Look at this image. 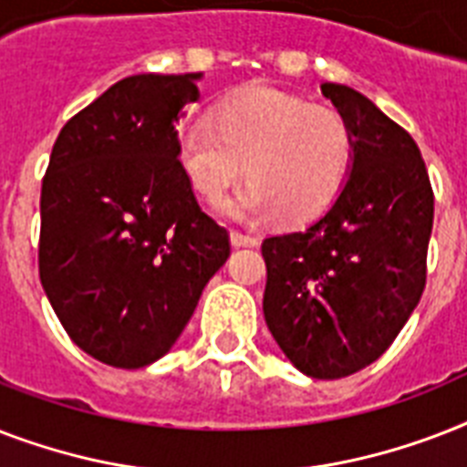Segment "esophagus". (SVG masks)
<instances>
[{
  "mask_svg": "<svg viewBox=\"0 0 467 467\" xmlns=\"http://www.w3.org/2000/svg\"><path fill=\"white\" fill-rule=\"evenodd\" d=\"M230 240H233V247H256V242H259L256 237H252V234L237 233V230L230 234Z\"/></svg>",
  "mask_w": 467,
  "mask_h": 467,
  "instance_id": "esophagus-1",
  "label": "esophagus"
}]
</instances>
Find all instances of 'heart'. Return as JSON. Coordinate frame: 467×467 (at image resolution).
<instances>
[{
  "label": "heart",
  "instance_id": "1",
  "mask_svg": "<svg viewBox=\"0 0 467 467\" xmlns=\"http://www.w3.org/2000/svg\"><path fill=\"white\" fill-rule=\"evenodd\" d=\"M176 155L208 205L225 201L244 164L249 186L227 205V215L256 220L276 213L281 223L298 225L322 215L347 186L356 135L332 106L249 87L213 109L211 126L182 130Z\"/></svg>",
  "mask_w": 467,
  "mask_h": 467
}]
</instances>
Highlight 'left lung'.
<instances>
[{
    "instance_id": "8db88e82",
    "label": "left lung",
    "mask_w": 467,
    "mask_h": 467,
    "mask_svg": "<svg viewBox=\"0 0 467 467\" xmlns=\"http://www.w3.org/2000/svg\"><path fill=\"white\" fill-rule=\"evenodd\" d=\"M322 94L354 128V167L322 218L262 242L264 317L296 368L334 380L378 361L420 303L434 191L405 128L344 84Z\"/></svg>"
}]
</instances>
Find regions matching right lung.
<instances>
[{
    "instance_id": "1",
    "label": "right lung",
    "mask_w": 467,
    "mask_h": 467,
    "mask_svg": "<svg viewBox=\"0 0 467 467\" xmlns=\"http://www.w3.org/2000/svg\"><path fill=\"white\" fill-rule=\"evenodd\" d=\"M198 77L109 87L62 126L43 176L40 284L69 339L113 368L167 354L230 256L176 155Z\"/></svg>"
}]
</instances>
